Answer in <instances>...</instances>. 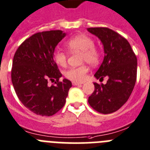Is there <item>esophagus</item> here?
<instances>
[{"mask_svg": "<svg viewBox=\"0 0 150 150\" xmlns=\"http://www.w3.org/2000/svg\"><path fill=\"white\" fill-rule=\"evenodd\" d=\"M83 83H80V82H75V81H72V84L74 86L75 85H81V84H82Z\"/></svg>", "mask_w": 150, "mask_h": 150, "instance_id": "obj_1", "label": "esophagus"}]
</instances>
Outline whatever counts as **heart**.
Segmentation results:
<instances>
[{
  "label": "heart",
  "mask_w": 150,
  "mask_h": 150,
  "mask_svg": "<svg viewBox=\"0 0 150 150\" xmlns=\"http://www.w3.org/2000/svg\"><path fill=\"white\" fill-rule=\"evenodd\" d=\"M66 47L71 53L81 52V62H88L90 65H96L100 60V52L94 47V41L91 37L79 35L71 38L66 43ZM67 54L62 50H56L53 53V59L59 66H64L67 64ZM88 67L86 65L79 67L70 68L65 72L68 79L75 82H82L86 79Z\"/></svg>",
  "instance_id": "1"
}]
</instances>
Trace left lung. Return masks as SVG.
<instances>
[{
    "instance_id": "1",
    "label": "left lung",
    "mask_w": 150,
    "mask_h": 150,
    "mask_svg": "<svg viewBox=\"0 0 150 150\" xmlns=\"http://www.w3.org/2000/svg\"><path fill=\"white\" fill-rule=\"evenodd\" d=\"M88 32L100 39L104 47L103 61L94 76L106 84H94V91L88 98L90 106L103 114L120 109L127 102L137 80V61L129 42L121 35L106 27L88 28Z\"/></svg>"
}]
</instances>
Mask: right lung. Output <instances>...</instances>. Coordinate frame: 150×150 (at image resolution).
Listing matches in <instances>:
<instances>
[{"mask_svg":"<svg viewBox=\"0 0 150 150\" xmlns=\"http://www.w3.org/2000/svg\"><path fill=\"white\" fill-rule=\"evenodd\" d=\"M65 36L61 30L38 32L25 40L14 54V90L22 103L36 115L51 116L66 103L71 82L59 81L62 74L53 59L56 46ZM49 80L54 84L50 86Z\"/></svg>","mask_w":150,"mask_h":150,"instance_id":"add662e5","label":"right lung"}]
</instances>
